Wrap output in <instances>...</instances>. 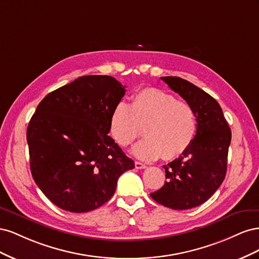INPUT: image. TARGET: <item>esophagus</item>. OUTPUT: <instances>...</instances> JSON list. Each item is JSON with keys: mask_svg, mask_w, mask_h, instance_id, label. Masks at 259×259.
<instances>
[{"mask_svg": "<svg viewBox=\"0 0 259 259\" xmlns=\"http://www.w3.org/2000/svg\"><path fill=\"white\" fill-rule=\"evenodd\" d=\"M135 167L138 168V169H143V168H146V165H145L144 163H142V162L135 161Z\"/></svg>", "mask_w": 259, "mask_h": 259, "instance_id": "obj_1", "label": "esophagus"}]
</instances>
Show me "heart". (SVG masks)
I'll return each mask as SVG.
<instances>
[{"label": "heart", "mask_w": 259, "mask_h": 259, "mask_svg": "<svg viewBox=\"0 0 259 259\" xmlns=\"http://www.w3.org/2000/svg\"><path fill=\"white\" fill-rule=\"evenodd\" d=\"M145 139L133 148L143 161L175 159L193 142L197 117L184 100L158 89H145L133 97L131 105L116 104L110 116V133L121 147L130 146L140 135Z\"/></svg>", "instance_id": "b5f03b06"}]
</instances>
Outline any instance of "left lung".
I'll list each match as a JSON object with an SVG mask.
<instances>
[{
	"instance_id": "1",
	"label": "left lung",
	"mask_w": 259,
	"mask_h": 259,
	"mask_svg": "<svg viewBox=\"0 0 259 259\" xmlns=\"http://www.w3.org/2000/svg\"><path fill=\"white\" fill-rule=\"evenodd\" d=\"M194 110L197 133L191 146L164 165L166 182L151 198L173 209H189L206 202L224 182L231 131L217 101L178 76H162Z\"/></svg>"
}]
</instances>
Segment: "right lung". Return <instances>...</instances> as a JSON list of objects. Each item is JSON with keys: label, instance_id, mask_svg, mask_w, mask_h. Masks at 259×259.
I'll list each match as a JSON object with an SVG mask.
<instances>
[{"label": "right lung", "instance_id": "1", "mask_svg": "<svg viewBox=\"0 0 259 259\" xmlns=\"http://www.w3.org/2000/svg\"><path fill=\"white\" fill-rule=\"evenodd\" d=\"M125 94L114 77L84 75L46 95L27 128L30 169L58 207L86 213L112 198L119 177L135 167L108 136Z\"/></svg>", "mask_w": 259, "mask_h": 259}]
</instances>
